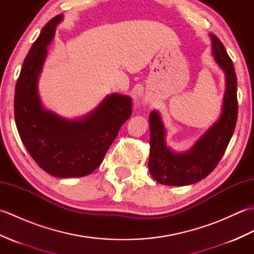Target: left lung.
<instances>
[{
  "label": "left lung",
  "instance_id": "obj_1",
  "mask_svg": "<svg viewBox=\"0 0 254 254\" xmlns=\"http://www.w3.org/2000/svg\"><path fill=\"white\" fill-rule=\"evenodd\" d=\"M212 37L213 56L226 74V90L219 120L208 128L187 153H172L165 142V128L159 115H149L150 153L148 169L154 179L166 186H188L206 178L222 159L233 136L237 117V76L234 63L224 45L215 35Z\"/></svg>",
  "mask_w": 254,
  "mask_h": 254
}]
</instances>
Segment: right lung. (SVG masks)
I'll list each match as a JSON object with an SVG mask.
<instances>
[{
    "instance_id": "obj_1",
    "label": "right lung",
    "mask_w": 254,
    "mask_h": 254,
    "mask_svg": "<svg viewBox=\"0 0 254 254\" xmlns=\"http://www.w3.org/2000/svg\"><path fill=\"white\" fill-rule=\"evenodd\" d=\"M62 17L57 15L42 28L25 59L15 87V122L27 152L41 169L58 178L84 177L102 163L122 124L132 115V100L118 94L107 96L93 112L77 121L44 109L38 77Z\"/></svg>"
}]
</instances>
